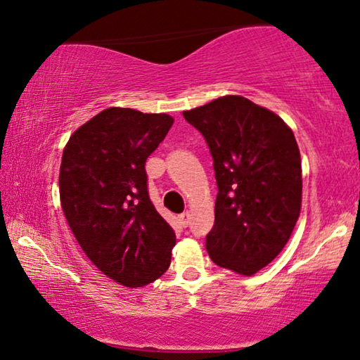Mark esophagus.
Instances as JSON below:
<instances>
[{"label": "esophagus", "mask_w": 360, "mask_h": 360, "mask_svg": "<svg viewBox=\"0 0 360 360\" xmlns=\"http://www.w3.org/2000/svg\"><path fill=\"white\" fill-rule=\"evenodd\" d=\"M189 212H182V214L178 217V221H179V225L181 226H184V229H186V226L187 225H189Z\"/></svg>", "instance_id": "1"}]
</instances>
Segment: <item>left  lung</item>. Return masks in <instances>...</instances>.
<instances>
[{"label":"left lung","mask_w":360,"mask_h":360,"mask_svg":"<svg viewBox=\"0 0 360 360\" xmlns=\"http://www.w3.org/2000/svg\"><path fill=\"white\" fill-rule=\"evenodd\" d=\"M214 158L219 194L205 248L217 266L252 276L283 250L302 207V161L293 131L243 96L182 112Z\"/></svg>","instance_id":"left-lung-1"}]
</instances>
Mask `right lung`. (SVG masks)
<instances>
[{"mask_svg": "<svg viewBox=\"0 0 360 360\" xmlns=\"http://www.w3.org/2000/svg\"><path fill=\"white\" fill-rule=\"evenodd\" d=\"M174 119L109 108L70 136L60 166V200L81 250L125 287L155 282L168 271L174 230L148 195L146 158Z\"/></svg>", "mask_w": 360, "mask_h": 360, "instance_id": "obj_1", "label": "right lung"}]
</instances>
